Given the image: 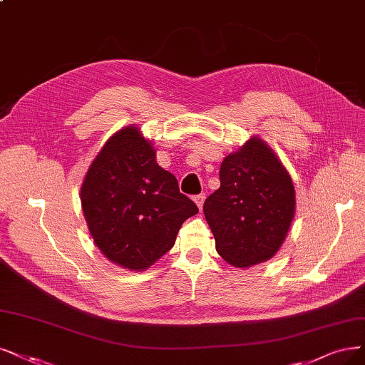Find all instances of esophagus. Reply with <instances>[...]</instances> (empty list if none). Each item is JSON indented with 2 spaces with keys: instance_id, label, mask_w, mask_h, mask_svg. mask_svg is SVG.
<instances>
[{
  "instance_id": "esophagus-1",
  "label": "esophagus",
  "mask_w": 365,
  "mask_h": 365,
  "mask_svg": "<svg viewBox=\"0 0 365 365\" xmlns=\"http://www.w3.org/2000/svg\"><path fill=\"white\" fill-rule=\"evenodd\" d=\"M205 200H206V195L205 194H198L194 197V201L197 203V206L200 209H203V205H205Z\"/></svg>"
}]
</instances>
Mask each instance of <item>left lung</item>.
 <instances>
[{"label":"left lung","mask_w":365,"mask_h":365,"mask_svg":"<svg viewBox=\"0 0 365 365\" xmlns=\"http://www.w3.org/2000/svg\"><path fill=\"white\" fill-rule=\"evenodd\" d=\"M220 180L203 206L218 254L237 267L272 259L294 217V187L284 165L254 137L222 160Z\"/></svg>","instance_id":"left-lung-1"}]
</instances>
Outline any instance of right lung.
Returning <instances> with one entry per match:
<instances>
[{
  "instance_id": "right-lung-1",
  "label": "right lung",
  "mask_w": 365,
  "mask_h": 365,
  "mask_svg": "<svg viewBox=\"0 0 365 365\" xmlns=\"http://www.w3.org/2000/svg\"><path fill=\"white\" fill-rule=\"evenodd\" d=\"M81 205L94 244L108 260L132 271L168 252L182 224L198 213L135 126L115 132L91 162Z\"/></svg>"
}]
</instances>
